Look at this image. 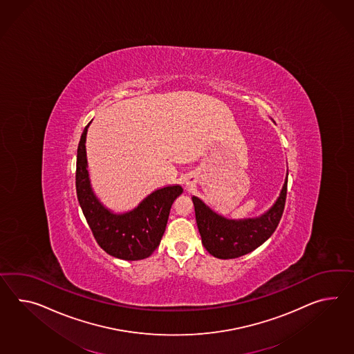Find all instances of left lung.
<instances>
[{
	"instance_id": "1",
	"label": "left lung",
	"mask_w": 354,
	"mask_h": 354,
	"mask_svg": "<svg viewBox=\"0 0 354 354\" xmlns=\"http://www.w3.org/2000/svg\"><path fill=\"white\" fill-rule=\"evenodd\" d=\"M288 174L275 203L265 214L252 218H226L193 196L202 244L216 259H236L259 248L274 234L284 211Z\"/></svg>"
}]
</instances>
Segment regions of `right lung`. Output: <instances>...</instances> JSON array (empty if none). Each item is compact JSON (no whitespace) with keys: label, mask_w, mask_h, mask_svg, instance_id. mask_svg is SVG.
<instances>
[{"label":"right lung","mask_w":354,"mask_h":354,"mask_svg":"<svg viewBox=\"0 0 354 354\" xmlns=\"http://www.w3.org/2000/svg\"><path fill=\"white\" fill-rule=\"evenodd\" d=\"M91 124V122H89ZM86 125L77 155V196L95 241L110 256L125 261L149 257L160 245L173 202L183 193L180 185H169L148 194L138 206L124 214L104 207L92 189L86 161Z\"/></svg>","instance_id":"add662e5"}]
</instances>
